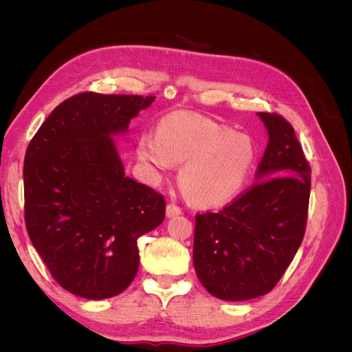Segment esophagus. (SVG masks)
Instances as JSON below:
<instances>
[{
	"mask_svg": "<svg viewBox=\"0 0 352 352\" xmlns=\"http://www.w3.org/2000/svg\"><path fill=\"white\" fill-rule=\"evenodd\" d=\"M166 214H167V217H176L179 214H182V208L177 207L175 202H170L166 208Z\"/></svg>",
	"mask_w": 352,
	"mask_h": 352,
	"instance_id": "obj_1",
	"label": "esophagus"
}]
</instances>
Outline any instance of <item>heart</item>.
I'll use <instances>...</instances> for the list:
<instances>
[{"label":"heart","instance_id":"1","mask_svg":"<svg viewBox=\"0 0 352 352\" xmlns=\"http://www.w3.org/2000/svg\"><path fill=\"white\" fill-rule=\"evenodd\" d=\"M136 155L153 176L175 164L179 184L189 199L217 207L236 198L247 186L257 162V146L247 133L197 114L173 113L157 127V136L142 135Z\"/></svg>","mask_w":352,"mask_h":352}]
</instances>
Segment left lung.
<instances>
[{"mask_svg": "<svg viewBox=\"0 0 352 352\" xmlns=\"http://www.w3.org/2000/svg\"><path fill=\"white\" fill-rule=\"evenodd\" d=\"M269 144L257 184L219 212L195 216L194 267L219 300L245 301L278 285L302 242L311 168L294 127L276 113H258Z\"/></svg>", "mask_w": 352, "mask_h": 352, "instance_id": "obj_1", "label": "left lung"}]
</instances>
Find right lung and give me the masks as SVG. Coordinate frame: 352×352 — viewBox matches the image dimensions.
<instances>
[{"mask_svg": "<svg viewBox=\"0 0 352 352\" xmlns=\"http://www.w3.org/2000/svg\"><path fill=\"white\" fill-rule=\"evenodd\" d=\"M154 100L73 95L52 110L26 150L29 238L57 283L87 300L116 296L132 283L138 238L164 220V197L124 176L113 141Z\"/></svg>", "mask_w": 352, "mask_h": 352, "instance_id": "right-lung-1", "label": "right lung"}]
</instances>
